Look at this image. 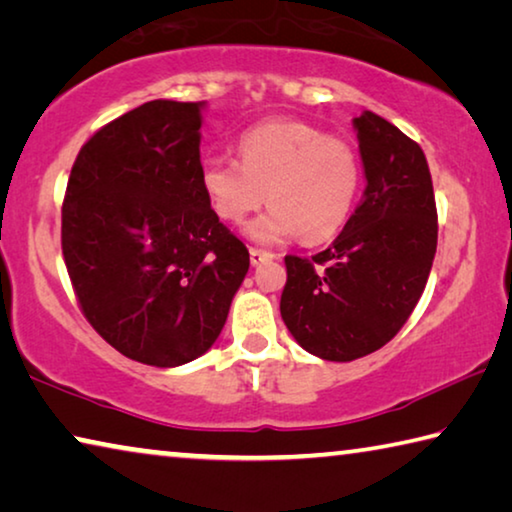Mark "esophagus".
Returning a JSON list of instances; mask_svg holds the SVG:
<instances>
[{
	"label": "esophagus",
	"instance_id": "1",
	"mask_svg": "<svg viewBox=\"0 0 512 512\" xmlns=\"http://www.w3.org/2000/svg\"><path fill=\"white\" fill-rule=\"evenodd\" d=\"M272 258H274L272 251H265V249H258V247H251L249 249V261H251V265H254V267L263 265L267 261H272Z\"/></svg>",
	"mask_w": 512,
	"mask_h": 512
}]
</instances>
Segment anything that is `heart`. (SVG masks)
<instances>
[{
	"instance_id": "obj_1",
	"label": "heart",
	"mask_w": 512,
	"mask_h": 512,
	"mask_svg": "<svg viewBox=\"0 0 512 512\" xmlns=\"http://www.w3.org/2000/svg\"><path fill=\"white\" fill-rule=\"evenodd\" d=\"M240 163L208 158L201 167L213 211L240 224L267 201L272 208L247 226L256 242L301 233L322 242L338 233L360 190V158L349 142L304 122H267L240 138Z\"/></svg>"
}]
</instances>
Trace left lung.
Masks as SVG:
<instances>
[{
  "label": "left lung",
  "instance_id": "1",
  "mask_svg": "<svg viewBox=\"0 0 512 512\" xmlns=\"http://www.w3.org/2000/svg\"><path fill=\"white\" fill-rule=\"evenodd\" d=\"M367 186L345 229L313 258L286 256L281 317L308 354L363 358L395 338L420 301L438 247L429 163L381 115L354 117Z\"/></svg>",
  "mask_w": 512,
  "mask_h": 512
}]
</instances>
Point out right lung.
Returning <instances> with one entry per match:
<instances>
[{"label":"right lung","mask_w":512,"mask_h":512,"mask_svg":"<svg viewBox=\"0 0 512 512\" xmlns=\"http://www.w3.org/2000/svg\"><path fill=\"white\" fill-rule=\"evenodd\" d=\"M201 111L154 99L108 122L81 147L63 201V258L83 315L154 367L213 347L249 270L201 186Z\"/></svg>","instance_id":"obj_1"}]
</instances>
